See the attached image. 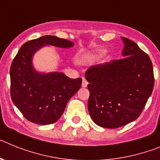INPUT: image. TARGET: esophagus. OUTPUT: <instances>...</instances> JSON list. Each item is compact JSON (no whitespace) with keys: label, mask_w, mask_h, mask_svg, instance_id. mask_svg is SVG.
Here are the masks:
<instances>
[{"label":"esophagus","mask_w":160,"mask_h":160,"mask_svg":"<svg viewBox=\"0 0 160 160\" xmlns=\"http://www.w3.org/2000/svg\"><path fill=\"white\" fill-rule=\"evenodd\" d=\"M88 84V81L86 80L85 78L82 79V87H83V88H85V87H87Z\"/></svg>","instance_id":"34e87169"}]
</instances>
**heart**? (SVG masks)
<instances>
[{"label": "heart", "mask_w": 160, "mask_h": 160, "mask_svg": "<svg viewBox=\"0 0 160 160\" xmlns=\"http://www.w3.org/2000/svg\"><path fill=\"white\" fill-rule=\"evenodd\" d=\"M107 52V51L105 49H100V50H98V51H97V56H101V55H105V53H106ZM88 59H90V58H91V57H88Z\"/></svg>", "instance_id": "obj_1"}]
</instances>
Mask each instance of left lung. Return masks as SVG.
Returning <instances> with one entry per match:
<instances>
[{"instance_id": "left-lung-1", "label": "left lung", "mask_w": 160, "mask_h": 160, "mask_svg": "<svg viewBox=\"0 0 160 160\" xmlns=\"http://www.w3.org/2000/svg\"><path fill=\"white\" fill-rule=\"evenodd\" d=\"M123 59L90 67L88 109L96 124L118 128L141 114L154 88L152 63L134 42L122 38Z\"/></svg>"}]
</instances>
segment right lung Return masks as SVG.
Returning a JSON list of instances; mask_svg holds the SVG:
<instances>
[{
    "mask_svg": "<svg viewBox=\"0 0 160 160\" xmlns=\"http://www.w3.org/2000/svg\"><path fill=\"white\" fill-rule=\"evenodd\" d=\"M46 46L70 48L74 43L52 35L30 40L22 46L9 72L13 104L27 120L38 125L59 120L82 83L81 78L71 79L63 72H42L34 68V54Z\"/></svg>",
    "mask_w": 160,
    "mask_h": 160,
    "instance_id": "add662e5",
    "label": "right lung"
}]
</instances>
